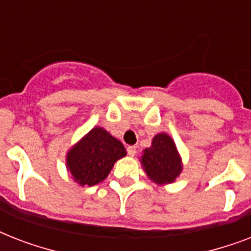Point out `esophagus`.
<instances>
[{"instance_id": "esophagus-1", "label": "esophagus", "mask_w": 251, "mask_h": 251, "mask_svg": "<svg viewBox=\"0 0 251 251\" xmlns=\"http://www.w3.org/2000/svg\"><path fill=\"white\" fill-rule=\"evenodd\" d=\"M126 151H127V155H129V156H134V155L137 153V147H135V146H129V147L126 149Z\"/></svg>"}]
</instances>
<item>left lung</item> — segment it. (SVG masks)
<instances>
[{"label":"left lung","mask_w":251,"mask_h":251,"mask_svg":"<svg viewBox=\"0 0 251 251\" xmlns=\"http://www.w3.org/2000/svg\"><path fill=\"white\" fill-rule=\"evenodd\" d=\"M141 163L149 178L159 185L173 182L182 171L175 142L165 133L153 137L152 146L143 151Z\"/></svg>","instance_id":"obj_1"}]
</instances>
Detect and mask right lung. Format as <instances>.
I'll use <instances>...</instances> for the list:
<instances>
[{
	"label": "right lung",
	"mask_w": 251,
	"mask_h": 251,
	"mask_svg": "<svg viewBox=\"0 0 251 251\" xmlns=\"http://www.w3.org/2000/svg\"><path fill=\"white\" fill-rule=\"evenodd\" d=\"M125 155L121 142L102 127H94L69 151L66 165L79 185L94 186L104 181L114 163Z\"/></svg>",
	"instance_id": "1"
}]
</instances>
